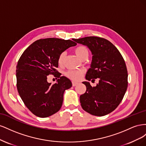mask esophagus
<instances>
[{"label":"esophagus","mask_w":146,"mask_h":146,"mask_svg":"<svg viewBox=\"0 0 146 146\" xmlns=\"http://www.w3.org/2000/svg\"><path fill=\"white\" fill-rule=\"evenodd\" d=\"M78 83V82H74V81H73V82H72V86H76Z\"/></svg>","instance_id":"obj_1"}]
</instances>
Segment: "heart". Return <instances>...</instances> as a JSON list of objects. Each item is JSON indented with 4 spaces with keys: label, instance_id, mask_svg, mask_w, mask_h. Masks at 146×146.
<instances>
[{
    "label": "heart",
    "instance_id": "b5f03b06",
    "mask_svg": "<svg viewBox=\"0 0 146 146\" xmlns=\"http://www.w3.org/2000/svg\"><path fill=\"white\" fill-rule=\"evenodd\" d=\"M75 53L77 55V56L80 59H82L83 57L88 56L89 55V51L87 47L83 46H79L75 48ZM64 60H65V53L63 52L60 54L58 57V64L60 66H63L64 63ZM85 70L80 69V70H69L67 73H66V76L72 80L74 81H77L80 80L81 78L82 75L83 74Z\"/></svg>",
    "mask_w": 146,
    "mask_h": 146
}]
</instances>
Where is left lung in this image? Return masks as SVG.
Returning a JSON list of instances; mask_svg holds the SVG:
<instances>
[{
	"mask_svg": "<svg viewBox=\"0 0 146 146\" xmlns=\"http://www.w3.org/2000/svg\"><path fill=\"white\" fill-rule=\"evenodd\" d=\"M73 40L86 46L92 53L86 80L99 79L94 87L90 82H83L86 90L80 96L82 107L92 115H107L117 107L127 91L128 74L125 61L117 48L106 39L87 36Z\"/></svg>",
	"mask_w": 146,
	"mask_h": 146,
	"instance_id": "1",
	"label": "left lung"
}]
</instances>
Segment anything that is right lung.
Returning a JSON list of instances; mask_svg holds the SVG:
<instances>
[{
    "instance_id": "1",
    "label": "right lung",
    "mask_w": 146,
    "mask_h": 146,
    "mask_svg": "<svg viewBox=\"0 0 146 146\" xmlns=\"http://www.w3.org/2000/svg\"><path fill=\"white\" fill-rule=\"evenodd\" d=\"M77 43L59 38L41 39L29 46L16 66L17 89L26 107L35 116L47 117L62 106L66 90L72 86L69 79L56 70L60 54ZM50 74L59 78L56 84L48 83Z\"/></svg>"
}]
</instances>
